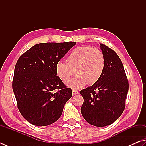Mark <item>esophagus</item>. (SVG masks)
<instances>
[{
  "mask_svg": "<svg viewBox=\"0 0 146 146\" xmlns=\"http://www.w3.org/2000/svg\"><path fill=\"white\" fill-rule=\"evenodd\" d=\"M78 93H78V91H76V90H72V95H78Z\"/></svg>",
  "mask_w": 146,
  "mask_h": 146,
  "instance_id": "obj_1",
  "label": "esophagus"
}]
</instances>
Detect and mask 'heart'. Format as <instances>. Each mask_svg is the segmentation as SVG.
Wrapping results in <instances>:
<instances>
[{
    "label": "heart",
    "mask_w": 146,
    "mask_h": 146,
    "mask_svg": "<svg viewBox=\"0 0 146 146\" xmlns=\"http://www.w3.org/2000/svg\"><path fill=\"white\" fill-rule=\"evenodd\" d=\"M66 63L57 62L56 76L63 81L67 80L76 72L75 78L66 81V84L73 90H79L85 85H93L100 80L106 67L104 53L97 48L80 46L70 51Z\"/></svg>",
    "instance_id": "heart-1"
}]
</instances>
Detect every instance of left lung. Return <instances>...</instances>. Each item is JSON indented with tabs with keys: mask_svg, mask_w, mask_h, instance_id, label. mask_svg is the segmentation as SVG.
Instances as JSON below:
<instances>
[{
	"mask_svg": "<svg viewBox=\"0 0 146 146\" xmlns=\"http://www.w3.org/2000/svg\"><path fill=\"white\" fill-rule=\"evenodd\" d=\"M100 46L105 57V69L97 83L80 92L84 99L81 112L90 125L103 127L113 123L124 111L129 85L116 52L104 44Z\"/></svg>",
	"mask_w": 146,
	"mask_h": 146,
	"instance_id": "1",
	"label": "left lung"
}]
</instances>
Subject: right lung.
<instances>
[{"label": "right lung", "mask_w": 146, "mask_h": 146, "mask_svg": "<svg viewBox=\"0 0 146 146\" xmlns=\"http://www.w3.org/2000/svg\"><path fill=\"white\" fill-rule=\"evenodd\" d=\"M76 44L40 43L18 58L13 90L19 111L31 124L48 126L61 116L65 104L72 93L56 76L55 65Z\"/></svg>", "instance_id": "obj_1"}]
</instances>
